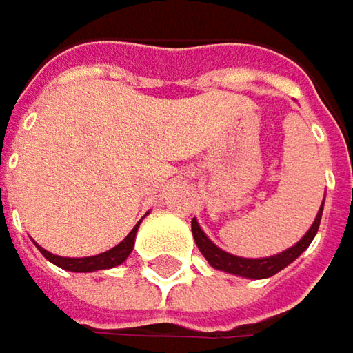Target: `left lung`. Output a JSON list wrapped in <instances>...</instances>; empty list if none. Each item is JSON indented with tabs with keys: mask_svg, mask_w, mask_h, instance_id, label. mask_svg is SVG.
Wrapping results in <instances>:
<instances>
[{
	"mask_svg": "<svg viewBox=\"0 0 353 353\" xmlns=\"http://www.w3.org/2000/svg\"><path fill=\"white\" fill-rule=\"evenodd\" d=\"M325 203V201H323ZM323 203H321V210L312 222V226L308 228V232L290 249H285L283 253H277L273 257H263V259H245V257H236V255H230L226 251H222L220 247H216L208 236L205 232L199 228L197 220L193 218L191 220V230H193V239L201 251V255L208 259V263L212 265L214 269H220V271H226V273H232V275H241V277H251V279H263V277H271L275 275L277 271H281L283 267L292 263L294 259H298L306 249L308 245L312 243L316 230H319V224H321V216H323Z\"/></svg>",
	"mask_w": 353,
	"mask_h": 353,
	"instance_id": "8db88e82",
	"label": "left lung"
}]
</instances>
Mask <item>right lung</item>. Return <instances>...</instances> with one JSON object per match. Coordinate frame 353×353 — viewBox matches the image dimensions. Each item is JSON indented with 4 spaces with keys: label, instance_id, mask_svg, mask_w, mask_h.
<instances>
[{
    "label": "right lung",
    "instance_id": "obj_1",
    "mask_svg": "<svg viewBox=\"0 0 353 353\" xmlns=\"http://www.w3.org/2000/svg\"><path fill=\"white\" fill-rule=\"evenodd\" d=\"M141 220L133 226V230L117 245L112 247L110 251L106 253H100V255H94V257H80V259H72V257H59V255H53L49 251H45L43 247H39V251L43 253L45 259H49L51 263H55L61 269H68V271H76V273H88V271H100V269H110V267H117L121 265L133 251V243H135V234H137V228H139Z\"/></svg>",
    "mask_w": 353,
    "mask_h": 353
}]
</instances>
